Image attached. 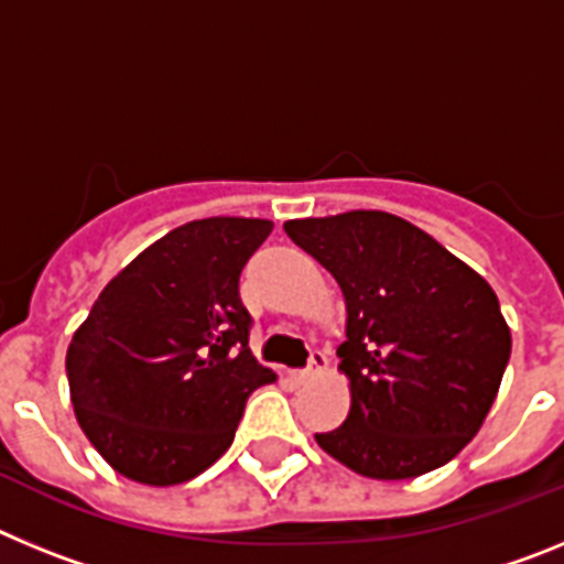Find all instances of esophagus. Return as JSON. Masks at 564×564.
<instances>
[{
	"instance_id": "34e87169",
	"label": "esophagus",
	"mask_w": 564,
	"mask_h": 564,
	"mask_svg": "<svg viewBox=\"0 0 564 564\" xmlns=\"http://www.w3.org/2000/svg\"><path fill=\"white\" fill-rule=\"evenodd\" d=\"M325 370H327V356L322 350H313L311 352V364H307L302 372H296L293 378H296L299 383H311V381H316V378L322 376Z\"/></svg>"
}]
</instances>
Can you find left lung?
Instances as JSON below:
<instances>
[{"mask_svg":"<svg viewBox=\"0 0 564 564\" xmlns=\"http://www.w3.org/2000/svg\"><path fill=\"white\" fill-rule=\"evenodd\" d=\"M288 237L341 288L338 370L350 415L316 435L372 480H410L449 463L480 432L511 356V330L486 279L387 212L288 220Z\"/></svg>","mask_w":564,"mask_h":564,"instance_id":"8db88e82","label":"left lung"}]
</instances>
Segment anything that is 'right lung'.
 I'll return each mask as SVG.
<instances>
[{
  "label": "right lung",
  "instance_id": "add662e5",
  "mask_svg": "<svg viewBox=\"0 0 564 564\" xmlns=\"http://www.w3.org/2000/svg\"><path fill=\"white\" fill-rule=\"evenodd\" d=\"M271 220L208 217L141 251L67 347L69 398L98 455L143 486H177L231 446L246 401L276 372L248 347L239 273Z\"/></svg>",
  "mask_w": 564,
  "mask_h": 564
}]
</instances>
